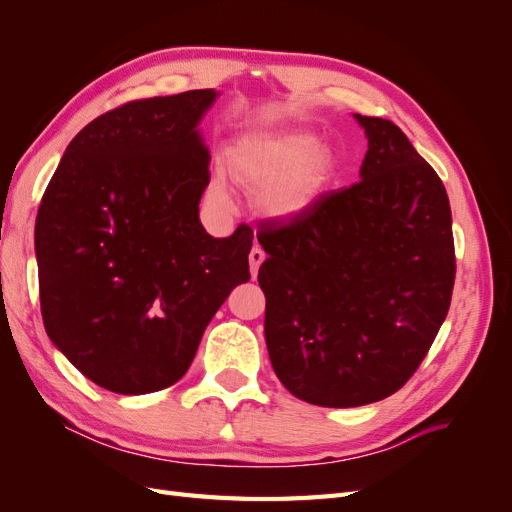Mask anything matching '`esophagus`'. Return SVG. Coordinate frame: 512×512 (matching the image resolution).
<instances>
[{
  "label": "esophagus",
  "mask_w": 512,
  "mask_h": 512,
  "mask_svg": "<svg viewBox=\"0 0 512 512\" xmlns=\"http://www.w3.org/2000/svg\"><path fill=\"white\" fill-rule=\"evenodd\" d=\"M262 260H265V252H262L258 245H254L252 252H250V271H252V275L258 273V269H260V265H262Z\"/></svg>",
  "instance_id": "34e87169"
}]
</instances>
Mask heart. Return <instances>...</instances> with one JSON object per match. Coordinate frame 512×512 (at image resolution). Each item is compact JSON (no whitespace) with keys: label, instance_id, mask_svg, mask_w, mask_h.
Instances as JSON below:
<instances>
[{"label":"heart","instance_id":"obj_1","mask_svg":"<svg viewBox=\"0 0 512 512\" xmlns=\"http://www.w3.org/2000/svg\"><path fill=\"white\" fill-rule=\"evenodd\" d=\"M335 158L312 136L286 132L250 136L228 149L226 170L243 188L260 190L258 209L273 220L297 218L314 203L333 175ZM209 198L228 209L232 196L222 170L209 181Z\"/></svg>","mask_w":512,"mask_h":512}]
</instances>
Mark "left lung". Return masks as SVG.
<instances>
[{
	"label": "left lung",
	"instance_id": "1",
	"mask_svg": "<svg viewBox=\"0 0 512 512\" xmlns=\"http://www.w3.org/2000/svg\"><path fill=\"white\" fill-rule=\"evenodd\" d=\"M361 181L258 232L269 359L307 404L354 408L404 386L451 307L455 243L440 177L393 121L356 113Z\"/></svg>",
	"mask_w": 512,
	"mask_h": 512
}]
</instances>
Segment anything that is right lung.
I'll return each instance as SVG.
<instances>
[{"mask_svg": "<svg viewBox=\"0 0 512 512\" xmlns=\"http://www.w3.org/2000/svg\"><path fill=\"white\" fill-rule=\"evenodd\" d=\"M215 89L123 104L72 138L36 218L46 335L119 395L162 391L192 365L230 290L250 280L254 232L200 224Z\"/></svg>", "mask_w": 512, "mask_h": 512, "instance_id": "obj_1", "label": "right lung"}]
</instances>
